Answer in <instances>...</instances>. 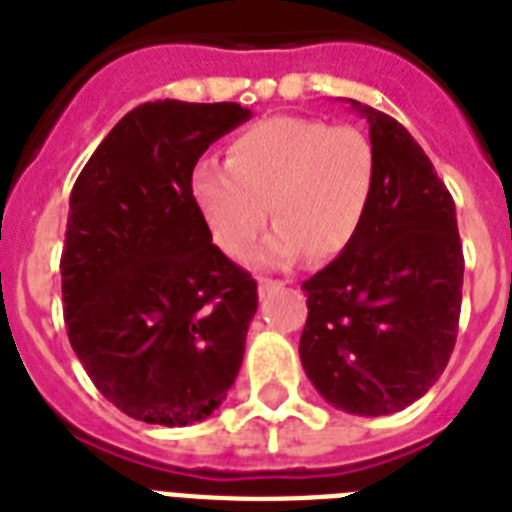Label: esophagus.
I'll use <instances>...</instances> for the list:
<instances>
[{"label":"esophagus","instance_id":"obj_1","mask_svg":"<svg viewBox=\"0 0 512 512\" xmlns=\"http://www.w3.org/2000/svg\"><path fill=\"white\" fill-rule=\"evenodd\" d=\"M284 287V281L279 279H257V292H260V297L271 295L273 289H281Z\"/></svg>","mask_w":512,"mask_h":512}]
</instances>
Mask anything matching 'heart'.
<instances>
[{
  "instance_id": "b5f03b06",
  "label": "heart",
  "mask_w": 512,
  "mask_h": 512,
  "mask_svg": "<svg viewBox=\"0 0 512 512\" xmlns=\"http://www.w3.org/2000/svg\"><path fill=\"white\" fill-rule=\"evenodd\" d=\"M225 162H199L191 199L225 255L260 239L268 207L276 231L255 252L260 265H289L311 252L332 260L356 239L377 185V151L353 124L271 116L249 124L225 148Z\"/></svg>"
}]
</instances>
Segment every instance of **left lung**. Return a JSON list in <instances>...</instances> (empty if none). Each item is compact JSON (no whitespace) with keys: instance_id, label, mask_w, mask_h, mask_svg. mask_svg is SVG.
<instances>
[{"instance_id":"8db88e82","label":"left lung","mask_w":512,"mask_h":512,"mask_svg":"<svg viewBox=\"0 0 512 512\" xmlns=\"http://www.w3.org/2000/svg\"><path fill=\"white\" fill-rule=\"evenodd\" d=\"M350 106L380 172L356 239L303 284L300 361L329 404L380 417L425 396L449 364L465 257L452 193L417 140L377 108Z\"/></svg>"}]
</instances>
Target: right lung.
<instances>
[{
    "label": "right lung",
    "instance_id": "obj_1",
    "mask_svg": "<svg viewBox=\"0 0 512 512\" xmlns=\"http://www.w3.org/2000/svg\"><path fill=\"white\" fill-rule=\"evenodd\" d=\"M249 116L239 103H143L76 177L60 257L68 340L132 420H207L239 374L257 284L212 244L191 172Z\"/></svg>",
    "mask_w": 512,
    "mask_h": 512
}]
</instances>
